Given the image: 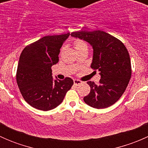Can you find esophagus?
Wrapping results in <instances>:
<instances>
[{"instance_id":"34e87169","label":"esophagus","mask_w":148,"mask_h":148,"mask_svg":"<svg viewBox=\"0 0 148 148\" xmlns=\"http://www.w3.org/2000/svg\"><path fill=\"white\" fill-rule=\"evenodd\" d=\"M74 85L77 86V85H79V84H82V82L80 81V80H78V79H74Z\"/></svg>"}]
</instances>
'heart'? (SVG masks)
<instances>
[{
    "label": "heart",
    "instance_id": "1",
    "mask_svg": "<svg viewBox=\"0 0 148 148\" xmlns=\"http://www.w3.org/2000/svg\"><path fill=\"white\" fill-rule=\"evenodd\" d=\"M74 46L77 51L82 49H84V48H86V49H87V44H86L84 41H82V40H76L74 42Z\"/></svg>",
    "mask_w": 148,
    "mask_h": 148
}]
</instances>
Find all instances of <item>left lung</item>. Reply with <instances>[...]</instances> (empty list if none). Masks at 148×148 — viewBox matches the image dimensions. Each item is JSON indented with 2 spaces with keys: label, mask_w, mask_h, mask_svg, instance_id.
Masks as SVG:
<instances>
[{
  "label": "left lung",
  "mask_w": 148,
  "mask_h": 148,
  "mask_svg": "<svg viewBox=\"0 0 148 148\" xmlns=\"http://www.w3.org/2000/svg\"><path fill=\"white\" fill-rule=\"evenodd\" d=\"M71 35L89 42L94 49L92 69L100 71L99 84L87 82L90 92L84 97L88 105L103 109L112 105L125 92L132 75L130 58L123 43L102 31H79Z\"/></svg>",
  "instance_id": "left-lung-1"
}]
</instances>
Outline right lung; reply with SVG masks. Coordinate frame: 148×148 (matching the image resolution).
Instances as JSON below:
<instances>
[{
  "mask_svg": "<svg viewBox=\"0 0 148 148\" xmlns=\"http://www.w3.org/2000/svg\"><path fill=\"white\" fill-rule=\"evenodd\" d=\"M69 34L46 36L21 52L16 82L22 97L31 107L43 111L55 108L74 84L70 77L53 80L51 76V66L59 62L60 49Z\"/></svg>",
  "mask_w": 148,
  "mask_h": 148,
  "instance_id": "right-lung-1",
  "label": "right lung"
}]
</instances>
